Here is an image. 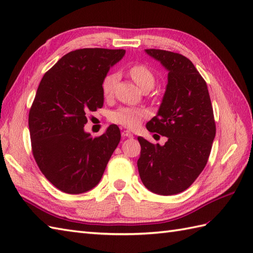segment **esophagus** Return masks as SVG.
<instances>
[{
	"label": "esophagus",
	"instance_id": "1",
	"mask_svg": "<svg viewBox=\"0 0 253 253\" xmlns=\"http://www.w3.org/2000/svg\"><path fill=\"white\" fill-rule=\"evenodd\" d=\"M122 136L125 138V137H128V138H132L133 135L129 131V130H123L122 131Z\"/></svg>",
	"mask_w": 253,
	"mask_h": 253
}]
</instances>
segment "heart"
Masks as SVG:
<instances>
[{
	"mask_svg": "<svg viewBox=\"0 0 253 253\" xmlns=\"http://www.w3.org/2000/svg\"><path fill=\"white\" fill-rule=\"evenodd\" d=\"M129 75L133 82L140 89L150 85L153 87L155 78L153 73L144 65H135L129 69ZM120 79L118 73H110L102 80V93L105 99H110L114 94L116 84ZM147 115V113L142 109L137 107H120L111 114L110 118L112 122L120 124L122 126L128 128H136L140 124L142 118Z\"/></svg>",
	"mask_w": 253,
	"mask_h": 253,
	"instance_id": "heart-1",
	"label": "heart"
}]
</instances>
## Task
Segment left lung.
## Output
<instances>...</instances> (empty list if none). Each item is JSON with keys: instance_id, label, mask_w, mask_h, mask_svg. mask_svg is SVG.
Wrapping results in <instances>:
<instances>
[{"instance_id": "obj_1", "label": "left lung", "mask_w": 253, "mask_h": 253, "mask_svg": "<svg viewBox=\"0 0 253 253\" xmlns=\"http://www.w3.org/2000/svg\"><path fill=\"white\" fill-rule=\"evenodd\" d=\"M169 72L157 116L147 129L168 137L164 146L138 137L140 178L150 191L177 195L189 188L207 165L215 138V122L207 83L195 65L178 53L148 49Z\"/></svg>"}]
</instances>
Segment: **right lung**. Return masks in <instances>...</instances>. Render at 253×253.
Here are the masks:
<instances>
[{
    "label": "right lung",
    "mask_w": 253,
    "mask_h": 253,
    "mask_svg": "<svg viewBox=\"0 0 253 253\" xmlns=\"http://www.w3.org/2000/svg\"><path fill=\"white\" fill-rule=\"evenodd\" d=\"M125 50L80 49L67 53L44 74L29 112L32 153L46 179L78 195L99 184L121 140L120 128L85 132L87 115L103 106L102 80Z\"/></svg>",
    "instance_id": "add662e5"
}]
</instances>
